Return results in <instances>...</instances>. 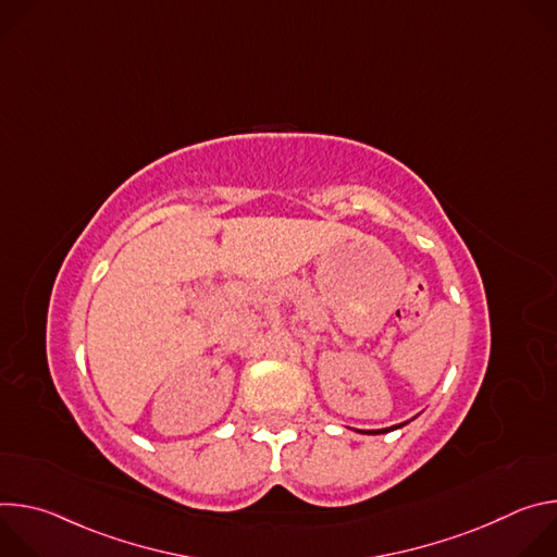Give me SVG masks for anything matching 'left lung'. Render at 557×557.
I'll use <instances>...</instances> for the list:
<instances>
[{
    "label": "left lung",
    "mask_w": 557,
    "mask_h": 557,
    "mask_svg": "<svg viewBox=\"0 0 557 557\" xmlns=\"http://www.w3.org/2000/svg\"><path fill=\"white\" fill-rule=\"evenodd\" d=\"M419 417V414H417ZM412 421V419H410ZM410 421H406V423H399V425H392V428H383V430H366V432H361V434H385V432H392V430H399V428H404V425H408ZM359 432V430H357Z\"/></svg>",
    "instance_id": "8db88e82"
}]
</instances>
